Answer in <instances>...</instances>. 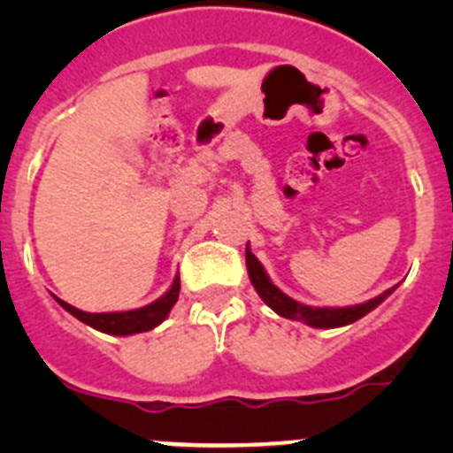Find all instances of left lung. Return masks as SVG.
I'll list each match as a JSON object with an SVG mask.
<instances>
[{
	"label": "left lung",
	"instance_id": "obj_1",
	"mask_svg": "<svg viewBox=\"0 0 453 453\" xmlns=\"http://www.w3.org/2000/svg\"><path fill=\"white\" fill-rule=\"evenodd\" d=\"M245 263H248V272H250V280H252L254 289L258 291L260 298L265 300L267 307H272L273 311L287 319H296V322H304L309 326L315 328H335V326H346V324H353L355 319L364 318V315L372 311L377 304H381L388 296L395 291V287L388 291H383L381 296L377 298L368 300L364 304H355V307H307V304H300L296 303L294 298L282 294L269 276L265 273L263 265L258 263V258L250 252V248H245Z\"/></svg>",
	"mask_w": 453,
	"mask_h": 453
}]
</instances>
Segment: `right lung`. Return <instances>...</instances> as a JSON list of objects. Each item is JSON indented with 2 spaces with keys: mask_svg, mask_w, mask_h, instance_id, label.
Here are the masks:
<instances>
[{
  "mask_svg": "<svg viewBox=\"0 0 453 453\" xmlns=\"http://www.w3.org/2000/svg\"><path fill=\"white\" fill-rule=\"evenodd\" d=\"M180 298V276H175L173 287L155 303L146 304L142 309H134V311H122V313H85L81 309L72 307V304L63 303L57 298V303L61 304L65 311H70L74 318H79L81 322L89 324L96 331L109 333V335H134V333L150 331V328L157 326L168 313H171L173 304Z\"/></svg>",
  "mask_w": 453,
  "mask_h": 453,
  "instance_id": "add662e5",
  "label": "right lung"
}]
</instances>
